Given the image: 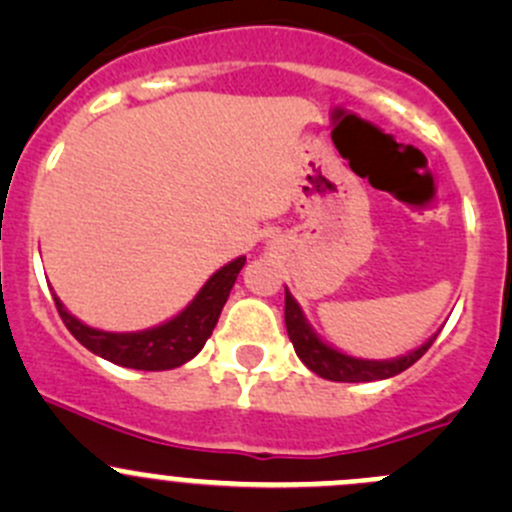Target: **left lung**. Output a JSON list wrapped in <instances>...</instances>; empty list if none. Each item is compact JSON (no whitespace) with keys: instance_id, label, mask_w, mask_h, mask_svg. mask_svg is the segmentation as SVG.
Masks as SVG:
<instances>
[{"instance_id":"left-lung-1","label":"left lung","mask_w":512,"mask_h":512,"mask_svg":"<svg viewBox=\"0 0 512 512\" xmlns=\"http://www.w3.org/2000/svg\"><path fill=\"white\" fill-rule=\"evenodd\" d=\"M285 324L287 334L294 344V352H297L302 364L309 371H314L317 376L329 381H347V384H359V381H376V379H389V376L401 374V371L409 369L411 364H416L423 354L428 352V347L433 344L431 337L423 347H418L416 352L399 356V359L391 361H369V359H354L337 349H332L329 344H324L317 334L312 332V327L304 319L302 309L294 302V297L285 292Z\"/></svg>"}]
</instances>
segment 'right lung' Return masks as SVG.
Masks as SVG:
<instances>
[{"instance_id": "add662e5", "label": "right lung", "mask_w": 512, "mask_h": 512, "mask_svg": "<svg viewBox=\"0 0 512 512\" xmlns=\"http://www.w3.org/2000/svg\"><path fill=\"white\" fill-rule=\"evenodd\" d=\"M242 267H245V257L232 260L230 265H225L223 270H218L205 282L198 297L178 317L160 324V327L146 329V332L116 334L91 329L76 317H71L64 309V304L59 302V297H54V302L66 329L89 352L103 356V359L113 361L118 366H128V369L165 371L185 364V361L193 359L205 347Z\"/></svg>"}]
</instances>
